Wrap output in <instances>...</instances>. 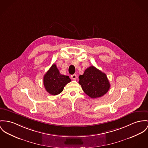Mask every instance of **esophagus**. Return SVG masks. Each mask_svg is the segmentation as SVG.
Instances as JSON below:
<instances>
[{
  "label": "esophagus",
  "mask_w": 148,
  "mask_h": 148,
  "mask_svg": "<svg viewBox=\"0 0 148 148\" xmlns=\"http://www.w3.org/2000/svg\"><path fill=\"white\" fill-rule=\"evenodd\" d=\"M71 78L72 79H77V75L76 74H73L71 75Z\"/></svg>",
  "instance_id": "34e87169"
}]
</instances>
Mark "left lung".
Masks as SVG:
<instances>
[{"label":"left lung","instance_id":"obj_1","mask_svg":"<svg viewBox=\"0 0 148 148\" xmlns=\"http://www.w3.org/2000/svg\"><path fill=\"white\" fill-rule=\"evenodd\" d=\"M79 78L82 90L92 99L103 96L110 87L106 75L93 66L87 69Z\"/></svg>","mask_w":148,"mask_h":148}]
</instances>
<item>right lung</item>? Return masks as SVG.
Returning <instances> with one entry per match:
<instances>
[{"instance_id":"add662e5","label":"right lung","mask_w":148,"mask_h":148,"mask_svg":"<svg viewBox=\"0 0 148 148\" xmlns=\"http://www.w3.org/2000/svg\"><path fill=\"white\" fill-rule=\"evenodd\" d=\"M71 82L69 77L60 73L56 64H53L43 77V83L47 92L57 95L63 91L64 87Z\"/></svg>"}]
</instances>
